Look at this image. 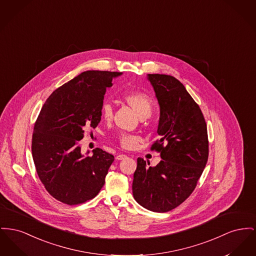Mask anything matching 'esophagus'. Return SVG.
Wrapping results in <instances>:
<instances>
[{
	"instance_id": "34e87169",
	"label": "esophagus",
	"mask_w": 256,
	"mask_h": 256,
	"mask_svg": "<svg viewBox=\"0 0 256 256\" xmlns=\"http://www.w3.org/2000/svg\"><path fill=\"white\" fill-rule=\"evenodd\" d=\"M128 158V156H126V154H122L116 156V160H124V158Z\"/></svg>"
}]
</instances>
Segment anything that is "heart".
Here are the masks:
<instances>
[{
    "label": "heart",
    "mask_w": 256,
    "mask_h": 256,
    "mask_svg": "<svg viewBox=\"0 0 256 256\" xmlns=\"http://www.w3.org/2000/svg\"><path fill=\"white\" fill-rule=\"evenodd\" d=\"M124 100L136 111V114L141 119L148 118L152 115L154 109V102L150 96H148L147 94L141 92H130L124 96ZM102 116L106 122H110L112 120L113 107L109 102H106L102 107ZM118 141L122 148L132 149L136 147L137 143L139 142V137L134 134H122L118 136Z\"/></svg>",
    "instance_id": "obj_1"
}]
</instances>
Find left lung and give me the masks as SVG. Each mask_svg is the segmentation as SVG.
I'll use <instances>...</instances> for the list:
<instances>
[{"mask_svg": "<svg viewBox=\"0 0 256 256\" xmlns=\"http://www.w3.org/2000/svg\"><path fill=\"white\" fill-rule=\"evenodd\" d=\"M160 115L152 150L162 158L150 166L137 158L132 194L142 207L158 212L173 210L196 188L209 156L207 124L198 104L178 79L148 74Z\"/></svg>", "mask_w": 256, "mask_h": 256, "instance_id": "obj_1", "label": "left lung"}]
</instances>
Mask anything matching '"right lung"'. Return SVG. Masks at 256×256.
Wrapping results in <instances>:
<instances>
[{
    "label": "right lung",
    "mask_w": 256,
    "mask_h": 256,
    "mask_svg": "<svg viewBox=\"0 0 256 256\" xmlns=\"http://www.w3.org/2000/svg\"><path fill=\"white\" fill-rule=\"evenodd\" d=\"M122 72L88 70L54 90L34 124L32 154L46 190L68 205L98 196L113 154L100 148L82 154L79 141L100 122L106 88Z\"/></svg>",
    "instance_id": "obj_1"
}]
</instances>
